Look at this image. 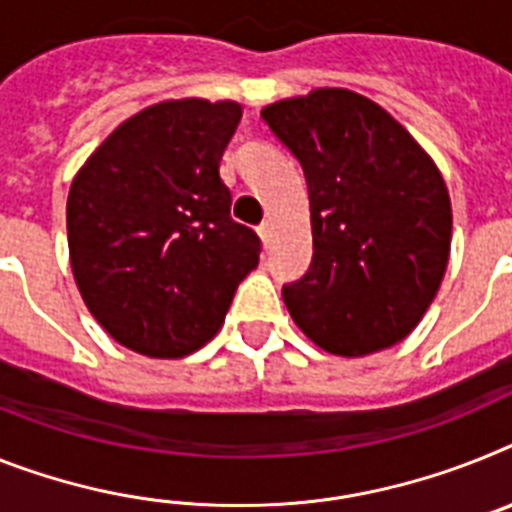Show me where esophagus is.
Segmentation results:
<instances>
[{
	"label": "esophagus",
	"instance_id": "obj_1",
	"mask_svg": "<svg viewBox=\"0 0 512 512\" xmlns=\"http://www.w3.org/2000/svg\"><path fill=\"white\" fill-rule=\"evenodd\" d=\"M257 234H260V239H263V244L270 242V223L263 221L260 226H257Z\"/></svg>",
	"mask_w": 512,
	"mask_h": 512
}]
</instances>
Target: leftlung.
I'll return each mask as SVG.
<instances>
[{
	"mask_svg": "<svg viewBox=\"0 0 512 512\" xmlns=\"http://www.w3.org/2000/svg\"><path fill=\"white\" fill-rule=\"evenodd\" d=\"M307 179L312 263L283 286L304 336L338 356L403 341L448 268V187L432 158L375 101L320 88L263 109Z\"/></svg>",
	"mask_w": 512,
	"mask_h": 512,
	"instance_id": "1",
	"label": "left lung"
}]
</instances>
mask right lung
<instances>
[{"instance_id": "1", "label": "right lung", "mask_w": 512, "mask_h": 512, "mask_svg": "<svg viewBox=\"0 0 512 512\" xmlns=\"http://www.w3.org/2000/svg\"><path fill=\"white\" fill-rule=\"evenodd\" d=\"M242 106L182 98L148 106L77 171L67 236L90 315L127 349L158 359L216 336L260 236L231 218L218 166Z\"/></svg>"}]
</instances>
